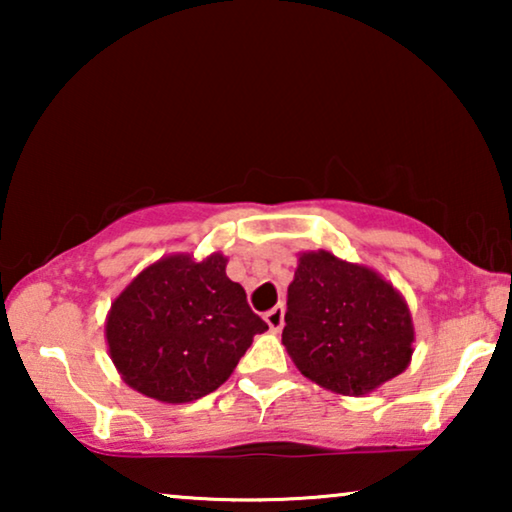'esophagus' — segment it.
<instances>
[{
  "instance_id": "obj_1",
  "label": "esophagus",
  "mask_w": 512,
  "mask_h": 512,
  "mask_svg": "<svg viewBox=\"0 0 512 512\" xmlns=\"http://www.w3.org/2000/svg\"><path fill=\"white\" fill-rule=\"evenodd\" d=\"M263 319H265V324L270 326L272 333L282 331V326H284V307L282 305H275V307H272V310L265 312Z\"/></svg>"
}]
</instances>
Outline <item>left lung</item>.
I'll use <instances>...</instances> for the list:
<instances>
[{"label": "left lung", "mask_w": 512, "mask_h": 512, "mask_svg": "<svg viewBox=\"0 0 512 512\" xmlns=\"http://www.w3.org/2000/svg\"><path fill=\"white\" fill-rule=\"evenodd\" d=\"M284 321L296 368L335 394H368L410 363L415 331L401 293L324 249L298 258Z\"/></svg>", "instance_id": "obj_1"}]
</instances>
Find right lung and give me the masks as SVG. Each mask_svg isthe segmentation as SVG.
I'll return each instance as SVG.
<instances>
[{
  "label": "right lung",
  "mask_w": 512,
  "mask_h": 512,
  "mask_svg": "<svg viewBox=\"0 0 512 512\" xmlns=\"http://www.w3.org/2000/svg\"><path fill=\"white\" fill-rule=\"evenodd\" d=\"M268 324L212 254L160 258L132 279L107 319L109 354L123 380L163 403H188L219 389Z\"/></svg>",
  "instance_id": "1"
}]
</instances>
